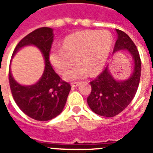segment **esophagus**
<instances>
[{"mask_svg":"<svg viewBox=\"0 0 153 153\" xmlns=\"http://www.w3.org/2000/svg\"><path fill=\"white\" fill-rule=\"evenodd\" d=\"M78 84H79V83H78V82H74V83H70V85H71V87H72V88H75V87L78 86Z\"/></svg>","mask_w":153,"mask_h":153,"instance_id":"obj_1","label":"esophagus"}]
</instances>
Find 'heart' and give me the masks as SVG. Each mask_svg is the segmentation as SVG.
Wrapping results in <instances>:
<instances>
[{"label": "heart", "mask_w": 153, "mask_h": 153, "mask_svg": "<svg viewBox=\"0 0 153 153\" xmlns=\"http://www.w3.org/2000/svg\"><path fill=\"white\" fill-rule=\"evenodd\" d=\"M112 47V36L108 31L84 30L74 33L63 41L62 47L51 48L49 60L57 72L65 74V79L75 80L90 74H96L107 60Z\"/></svg>", "instance_id": "b5f03b06"}]
</instances>
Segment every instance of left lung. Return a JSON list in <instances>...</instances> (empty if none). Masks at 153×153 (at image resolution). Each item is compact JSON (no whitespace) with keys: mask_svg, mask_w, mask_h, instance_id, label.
<instances>
[{"mask_svg":"<svg viewBox=\"0 0 153 153\" xmlns=\"http://www.w3.org/2000/svg\"><path fill=\"white\" fill-rule=\"evenodd\" d=\"M115 31L117 40L113 52L121 50L129 51L134 60V70L128 79L119 81L113 78L106 66L90 82L92 91L87 99L88 104L93 112L104 117H113L128 106L138 90L141 76V60L135 44L125 32L119 29Z\"/></svg>","mask_w":153,"mask_h":153,"instance_id":"1","label":"left lung"}]
</instances>
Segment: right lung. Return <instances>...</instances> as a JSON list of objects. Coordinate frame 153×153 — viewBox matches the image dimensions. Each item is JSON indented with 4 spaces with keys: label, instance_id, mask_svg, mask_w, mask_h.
<instances>
[{
    "label": "right lung",
    "instance_id": "right-lung-1",
    "mask_svg": "<svg viewBox=\"0 0 153 153\" xmlns=\"http://www.w3.org/2000/svg\"><path fill=\"white\" fill-rule=\"evenodd\" d=\"M53 29L39 28L23 38L14 50L12 57L26 46H35L42 51L45 69L41 79L33 85H21L12 76L10 66L9 82L15 102L25 115L39 121H47L62 112L71 87L61 79L51 67L49 60L53 42Z\"/></svg>",
    "mask_w": 153,
    "mask_h": 153
}]
</instances>
